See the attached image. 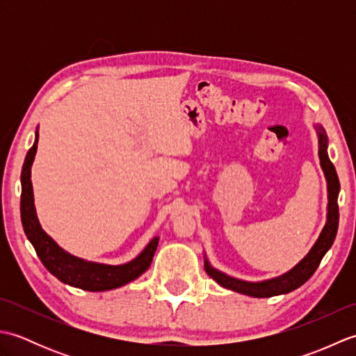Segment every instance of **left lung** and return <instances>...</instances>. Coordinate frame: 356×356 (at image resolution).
<instances>
[{
  "label": "left lung",
  "mask_w": 356,
  "mask_h": 356,
  "mask_svg": "<svg viewBox=\"0 0 356 356\" xmlns=\"http://www.w3.org/2000/svg\"><path fill=\"white\" fill-rule=\"evenodd\" d=\"M315 128L316 131H318V143H320L318 156H320V163L324 171V176H326V180H327V199H329L327 220H326V225H324L318 240L315 241V245L311 248V251L305 255V259H301L291 270L284 272V274L280 277L264 280V282H257V283L243 282V280L223 274V272L211 266L205 257L207 274L213 280H216L218 284L226 287V289L236 291L238 293H245V295H249V297H255V298H268V297H275V295L292 292L301 284H305L307 280L314 275L316 268L320 266L323 257L326 255L330 246L334 245V240L337 237V231H338V220H339V213H338L339 180L337 176L335 166L330 162V159L327 156L326 131L323 130L321 125H315Z\"/></svg>",
  "instance_id": "left-lung-1"
}]
</instances>
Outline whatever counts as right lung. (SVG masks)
I'll return each instance as SVG.
<instances>
[{"mask_svg": "<svg viewBox=\"0 0 356 356\" xmlns=\"http://www.w3.org/2000/svg\"><path fill=\"white\" fill-rule=\"evenodd\" d=\"M38 138H40V134L36 131L35 143L29 149L21 171V222L29 241L33 245L44 266L59 282L90 292L116 289V287L124 286L140 277L153 261L159 237L151 240L145 249L131 261L111 266V264L82 260L69 254L41 228L35 209L32 180H30V174H32L30 168H32L36 154Z\"/></svg>", "mask_w": 356, "mask_h": 356, "instance_id": "add662e5", "label": "right lung"}]
</instances>
